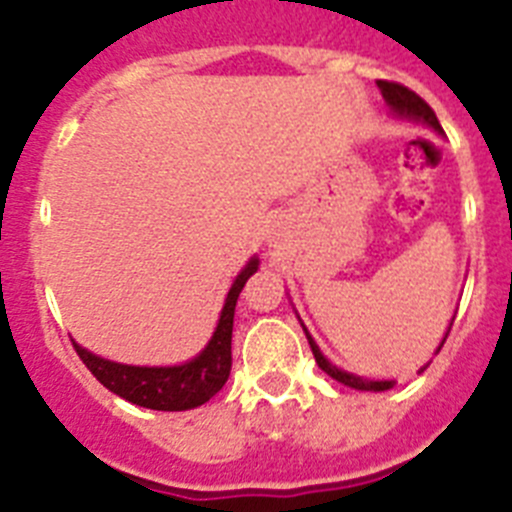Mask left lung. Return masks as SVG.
Listing matches in <instances>:
<instances>
[{
  "mask_svg": "<svg viewBox=\"0 0 512 512\" xmlns=\"http://www.w3.org/2000/svg\"><path fill=\"white\" fill-rule=\"evenodd\" d=\"M377 87L382 89V97L384 102L390 104L392 110L397 112V115H405V117H415V120H423L425 125H431L433 130H438V133H443L441 130V122H438L436 112L428 107V102L425 99H420L418 94L413 92V89L408 87H402V84H397V81H384L379 79L377 81ZM451 325H454V320H451ZM305 336L307 341H310V348H312V356H315V361H318V366L323 369L328 377H333L336 382L346 384V387H354V390H364V392H384V390H390L392 384L395 382H372V379H361L356 377V374H348L343 372V369H338V366L330 364L328 359H325L323 354H320V348L315 346V341H312V336L305 330ZM446 338H449V333H446ZM446 338L441 341V346L446 343ZM441 346H438V351H441ZM425 369V366H423ZM420 369V372H423Z\"/></svg>",
  "mask_w": 512,
  "mask_h": 512,
  "instance_id": "obj_1",
  "label": "left lung"
}]
</instances>
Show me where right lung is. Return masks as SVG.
Masks as SVG:
<instances>
[{
  "instance_id": "1",
  "label": "right lung",
  "mask_w": 512,
  "mask_h": 512,
  "mask_svg": "<svg viewBox=\"0 0 512 512\" xmlns=\"http://www.w3.org/2000/svg\"><path fill=\"white\" fill-rule=\"evenodd\" d=\"M259 269V259H251L246 269L235 277L228 292L220 323L212 333L210 343L200 356L182 366H128L115 361L99 359L89 354L87 348L76 346L79 359L87 364L89 372L99 379L110 392L120 395L122 400L151 410H192L205 405L210 397L223 390L230 377V341H233V315L235 302L241 295L243 284L248 282L253 271Z\"/></svg>"
}]
</instances>
